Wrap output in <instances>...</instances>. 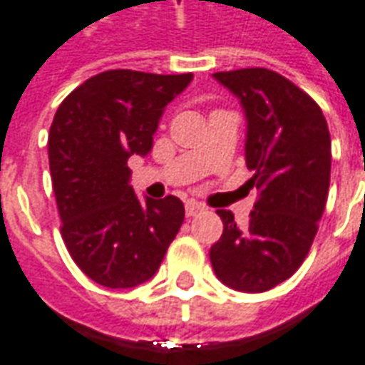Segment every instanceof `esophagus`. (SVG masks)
<instances>
[{
  "instance_id": "1",
  "label": "esophagus",
  "mask_w": 365,
  "mask_h": 365,
  "mask_svg": "<svg viewBox=\"0 0 365 365\" xmlns=\"http://www.w3.org/2000/svg\"><path fill=\"white\" fill-rule=\"evenodd\" d=\"M185 210H186V215H188V217H194L196 214L204 212V210H206V206H202V204H198V202L190 200V202H186Z\"/></svg>"
}]
</instances>
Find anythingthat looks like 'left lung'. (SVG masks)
Instances as JSON below:
<instances>
[{"label":"left lung","instance_id":"left-lung-1","mask_svg":"<svg viewBox=\"0 0 365 365\" xmlns=\"http://www.w3.org/2000/svg\"><path fill=\"white\" fill-rule=\"evenodd\" d=\"M214 77L243 106L245 161L259 198L245 225L217 210L223 233L210 260L225 286L259 294L288 280L317 235L331 185V134L317 103L276 71L245 68Z\"/></svg>","mask_w":365,"mask_h":365}]
</instances>
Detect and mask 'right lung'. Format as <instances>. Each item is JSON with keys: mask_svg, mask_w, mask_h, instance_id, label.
Segmentation results:
<instances>
[{"mask_svg": "<svg viewBox=\"0 0 365 365\" xmlns=\"http://www.w3.org/2000/svg\"><path fill=\"white\" fill-rule=\"evenodd\" d=\"M190 81L192 73L108 70L89 77L56 110L48 161L63 243L83 274L105 288L150 280L182 225L177 196H135L128 159L150 153L165 106Z\"/></svg>", "mask_w": 365, "mask_h": 365, "instance_id": "right-lung-1", "label": "right lung"}]
</instances>
